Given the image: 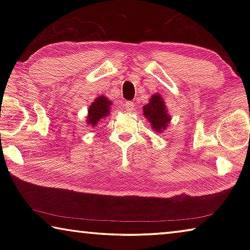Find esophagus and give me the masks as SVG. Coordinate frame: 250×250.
Segmentation results:
<instances>
[{
  "label": "esophagus",
  "instance_id": "esophagus-1",
  "mask_svg": "<svg viewBox=\"0 0 250 250\" xmlns=\"http://www.w3.org/2000/svg\"><path fill=\"white\" fill-rule=\"evenodd\" d=\"M134 105L135 104L132 103V101H125V103L124 104V108H125V111L131 112V111H133V110H134Z\"/></svg>",
  "mask_w": 250,
  "mask_h": 250
}]
</instances>
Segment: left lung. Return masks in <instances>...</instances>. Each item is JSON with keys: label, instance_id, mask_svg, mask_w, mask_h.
Listing matches in <instances>:
<instances>
[{"label": "left lung", "instance_id": "left-lung-1", "mask_svg": "<svg viewBox=\"0 0 250 250\" xmlns=\"http://www.w3.org/2000/svg\"><path fill=\"white\" fill-rule=\"evenodd\" d=\"M143 113L154 131L160 132L162 129H166L170 122V117L167 113V108L161 96L154 95L151 97L150 103L143 105Z\"/></svg>", "mask_w": 250, "mask_h": 250}]
</instances>
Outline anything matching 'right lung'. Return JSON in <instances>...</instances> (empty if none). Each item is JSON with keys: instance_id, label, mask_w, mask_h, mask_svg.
<instances>
[{"instance_id": "1", "label": "right lung", "mask_w": 250, "mask_h": 250, "mask_svg": "<svg viewBox=\"0 0 250 250\" xmlns=\"http://www.w3.org/2000/svg\"><path fill=\"white\" fill-rule=\"evenodd\" d=\"M110 105H111V103H110L105 97H98V98L91 104V105H89V110H88V113H89V115H88L87 124L91 126L98 125V122L101 119H104V117H107L109 115Z\"/></svg>"}]
</instances>
